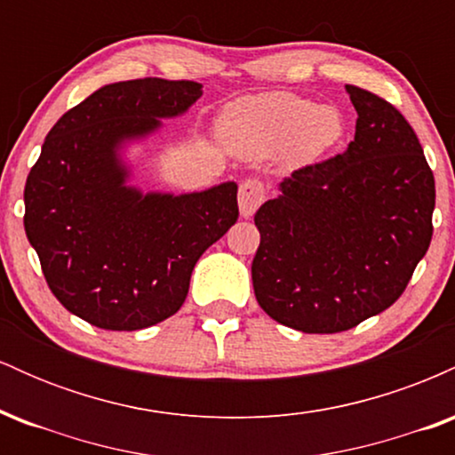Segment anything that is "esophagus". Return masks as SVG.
<instances>
[{
    "label": "esophagus",
    "instance_id": "obj_1",
    "mask_svg": "<svg viewBox=\"0 0 455 455\" xmlns=\"http://www.w3.org/2000/svg\"><path fill=\"white\" fill-rule=\"evenodd\" d=\"M239 212L243 218H252L259 210L260 203L265 201V186L259 180H245L239 186Z\"/></svg>",
    "mask_w": 455,
    "mask_h": 455
}]
</instances>
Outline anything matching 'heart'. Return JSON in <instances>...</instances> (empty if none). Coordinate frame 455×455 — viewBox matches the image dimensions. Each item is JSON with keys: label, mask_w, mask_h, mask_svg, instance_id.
Here are the masks:
<instances>
[{"label": "heart", "mask_w": 455, "mask_h": 455, "mask_svg": "<svg viewBox=\"0 0 455 455\" xmlns=\"http://www.w3.org/2000/svg\"><path fill=\"white\" fill-rule=\"evenodd\" d=\"M218 132L228 149L248 158L289 148L297 160H315L342 139L344 119L338 108L293 93H265L231 104Z\"/></svg>", "instance_id": "obj_1"}]
</instances>
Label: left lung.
Returning a JSON list of instances; mask_svg holds the SVG:
<instances>
[{"mask_svg":"<svg viewBox=\"0 0 455 455\" xmlns=\"http://www.w3.org/2000/svg\"><path fill=\"white\" fill-rule=\"evenodd\" d=\"M355 140L280 181L254 216L259 306L304 333L347 331L404 293L432 239L435 175L419 139L383 98L347 85Z\"/></svg>","mask_w":455,"mask_h":455,"instance_id":"1","label":"left lung"}]
</instances>
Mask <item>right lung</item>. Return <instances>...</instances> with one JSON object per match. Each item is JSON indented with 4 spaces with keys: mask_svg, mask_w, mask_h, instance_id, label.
I'll return each instance as SVG.
<instances>
[{
    "mask_svg": "<svg viewBox=\"0 0 455 455\" xmlns=\"http://www.w3.org/2000/svg\"><path fill=\"white\" fill-rule=\"evenodd\" d=\"M195 81L104 85L46 134L25 184V233L68 312L111 331L173 316L201 254L237 222V184L143 192L126 158L201 98Z\"/></svg>",
    "mask_w": 455,
    "mask_h": 455,
    "instance_id": "1",
    "label": "right lung"
}]
</instances>
